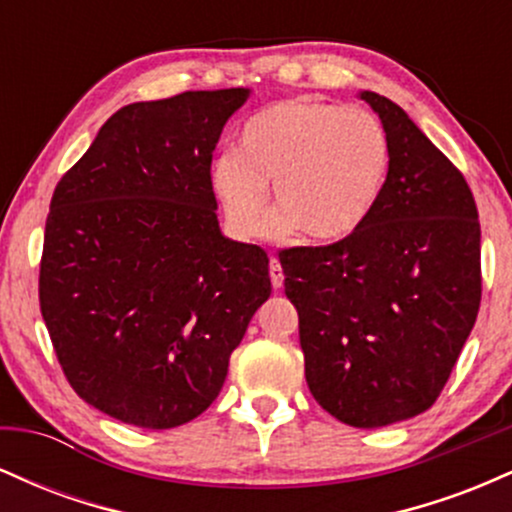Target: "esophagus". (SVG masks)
I'll list each match as a JSON object with an SVG mask.
<instances>
[{"instance_id":"esophagus-1","label":"esophagus","mask_w":512,"mask_h":512,"mask_svg":"<svg viewBox=\"0 0 512 512\" xmlns=\"http://www.w3.org/2000/svg\"><path fill=\"white\" fill-rule=\"evenodd\" d=\"M269 276H272V286L274 291H279L281 286H284V272H281V264L279 260H269Z\"/></svg>"}]
</instances>
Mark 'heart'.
Masks as SVG:
<instances>
[{"mask_svg": "<svg viewBox=\"0 0 512 512\" xmlns=\"http://www.w3.org/2000/svg\"><path fill=\"white\" fill-rule=\"evenodd\" d=\"M390 168L392 144L378 117L301 96L252 115L240 154L216 158L211 182L240 236L257 233L264 185H272L276 231L296 228L310 243H337L373 216Z\"/></svg>", "mask_w": 512, "mask_h": 512, "instance_id": "obj_1", "label": "heart"}]
</instances>
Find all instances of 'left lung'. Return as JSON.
Listing matches in <instances>:
<instances>
[{"instance_id": "1", "label": "left lung", "mask_w": 512, "mask_h": 512, "mask_svg": "<svg viewBox=\"0 0 512 512\" xmlns=\"http://www.w3.org/2000/svg\"><path fill=\"white\" fill-rule=\"evenodd\" d=\"M390 180L354 236L279 252L305 380L356 428L407 421L448 383L481 301V226L467 180L409 115L373 91Z\"/></svg>"}]
</instances>
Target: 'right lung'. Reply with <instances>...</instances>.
<instances>
[{
  "mask_svg": "<svg viewBox=\"0 0 512 512\" xmlns=\"http://www.w3.org/2000/svg\"><path fill=\"white\" fill-rule=\"evenodd\" d=\"M248 96L125 105L55 187L40 313L76 395L122 424L197 419L272 293L267 252L223 236L211 187V154Z\"/></svg>",
  "mask_w": 512,
  "mask_h": 512,
  "instance_id": "obj_1",
  "label": "right lung"
}]
</instances>
